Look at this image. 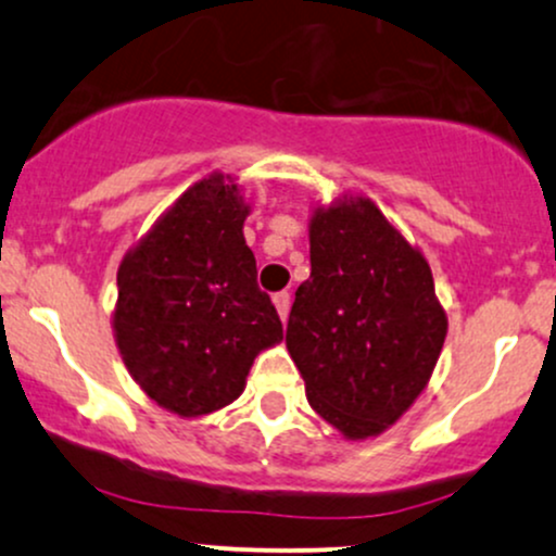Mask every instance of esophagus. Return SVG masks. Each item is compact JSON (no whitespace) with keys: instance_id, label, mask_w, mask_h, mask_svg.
<instances>
[{"instance_id":"34e87169","label":"esophagus","mask_w":556,"mask_h":556,"mask_svg":"<svg viewBox=\"0 0 556 556\" xmlns=\"http://www.w3.org/2000/svg\"><path fill=\"white\" fill-rule=\"evenodd\" d=\"M274 305H277L279 318L287 321V316H290V292H277V295H274Z\"/></svg>"}]
</instances>
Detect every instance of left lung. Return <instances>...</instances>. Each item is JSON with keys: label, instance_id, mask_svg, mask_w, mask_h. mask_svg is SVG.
I'll use <instances>...</instances> for the list:
<instances>
[{"label": "left lung", "instance_id": "8db88e82", "mask_svg": "<svg viewBox=\"0 0 556 556\" xmlns=\"http://www.w3.org/2000/svg\"><path fill=\"white\" fill-rule=\"evenodd\" d=\"M308 232L311 277L287 350L318 416L348 439L376 437L416 402L442 353L429 261L361 195L316 208Z\"/></svg>", "mask_w": 556, "mask_h": 556}]
</instances>
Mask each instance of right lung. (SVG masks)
<instances>
[{
  "mask_svg": "<svg viewBox=\"0 0 556 556\" xmlns=\"http://www.w3.org/2000/svg\"><path fill=\"white\" fill-rule=\"evenodd\" d=\"M251 206L225 175L195 182L117 271L114 337L127 371L182 418L238 400L261 350L282 340L242 238Z\"/></svg>",
  "mask_w": 556,
  "mask_h": 556,
  "instance_id": "add662e5",
  "label": "right lung"
}]
</instances>
